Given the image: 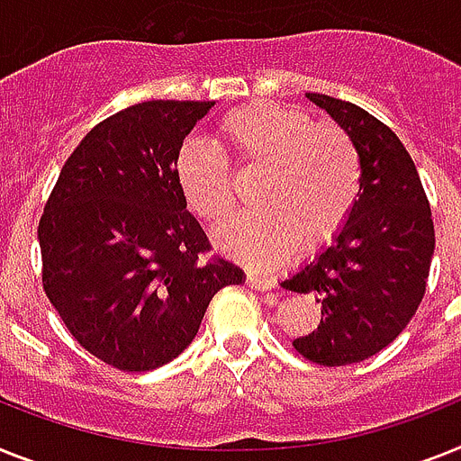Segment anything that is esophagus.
Here are the masks:
<instances>
[{"mask_svg": "<svg viewBox=\"0 0 461 461\" xmlns=\"http://www.w3.org/2000/svg\"><path fill=\"white\" fill-rule=\"evenodd\" d=\"M247 285H249V287H252V290H258V292L273 290V287H276V283H273L271 277L254 276V273H247Z\"/></svg>", "mask_w": 461, "mask_h": 461, "instance_id": "obj_1", "label": "esophagus"}]
</instances>
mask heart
<instances>
[{"label":"heart","mask_w":461,"mask_h":461,"mask_svg":"<svg viewBox=\"0 0 461 461\" xmlns=\"http://www.w3.org/2000/svg\"><path fill=\"white\" fill-rule=\"evenodd\" d=\"M219 139L247 174L266 171L261 214L235 216L214 230L228 257L271 271L303 245L332 242L360 197L363 167L351 136L334 124H318L292 105L252 103L219 122ZM185 204L203 221L216 223L235 207V178L226 159L188 140L174 162Z\"/></svg>","instance_id":"1"}]
</instances>
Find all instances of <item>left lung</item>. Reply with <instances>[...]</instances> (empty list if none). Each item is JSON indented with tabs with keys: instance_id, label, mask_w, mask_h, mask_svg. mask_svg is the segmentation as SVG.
I'll return each mask as SVG.
<instances>
[{
	"instance_id": "8db88e82",
	"label": "left lung",
	"mask_w": 461,
	"mask_h": 461,
	"mask_svg": "<svg viewBox=\"0 0 461 461\" xmlns=\"http://www.w3.org/2000/svg\"><path fill=\"white\" fill-rule=\"evenodd\" d=\"M327 110L363 167L360 197L341 233L283 287L313 294L321 325L292 344L327 367L360 363L405 330L427 292L436 233L412 158L384 122L356 103L306 94Z\"/></svg>"
}]
</instances>
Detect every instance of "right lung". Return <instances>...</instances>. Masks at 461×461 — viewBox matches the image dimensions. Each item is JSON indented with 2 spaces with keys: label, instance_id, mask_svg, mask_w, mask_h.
Here are the masks:
<instances>
[{
  "label": "right lung",
  "instance_id": "right-lung-1",
  "mask_svg": "<svg viewBox=\"0 0 461 461\" xmlns=\"http://www.w3.org/2000/svg\"><path fill=\"white\" fill-rule=\"evenodd\" d=\"M214 101H146L103 120L59 174L41 214V283L70 334L124 372L162 367L195 339L209 302L242 285L174 174Z\"/></svg>",
  "mask_w": 461,
  "mask_h": 461
}]
</instances>
